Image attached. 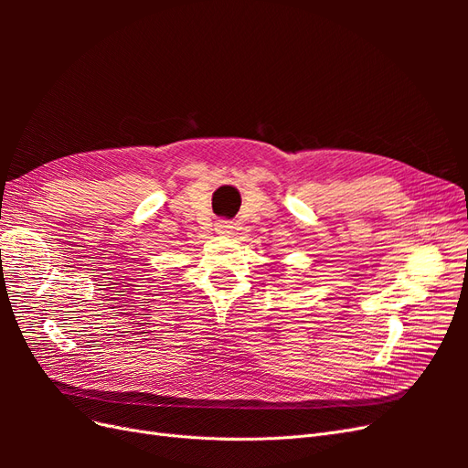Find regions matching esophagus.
<instances>
[{"instance_id": "esophagus-1", "label": "esophagus", "mask_w": 468, "mask_h": 468, "mask_svg": "<svg viewBox=\"0 0 468 468\" xmlns=\"http://www.w3.org/2000/svg\"><path fill=\"white\" fill-rule=\"evenodd\" d=\"M215 230H217V234H220V236H229V234H232V224H230L229 220H218V222L215 224Z\"/></svg>"}]
</instances>
